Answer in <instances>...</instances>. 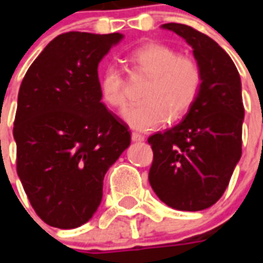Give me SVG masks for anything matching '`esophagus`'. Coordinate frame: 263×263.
<instances>
[{
  "label": "esophagus",
  "instance_id": "1",
  "mask_svg": "<svg viewBox=\"0 0 263 263\" xmlns=\"http://www.w3.org/2000/svg\"><path fill=\"white\" fill-rule=\"evenodd\" d=\"M131 139H132V142H143L144 136L140 135V134H136V132H132Z\"/></svg>",
  "mask_w": 263,
  "mask_h": 263
}]
</instances>
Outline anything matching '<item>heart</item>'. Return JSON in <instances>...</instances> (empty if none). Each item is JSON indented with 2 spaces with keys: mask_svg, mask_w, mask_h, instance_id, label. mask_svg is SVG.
<instances>
[{
  "mask_svg": "<svg viewBox=\"0 0 263 263\" xmlns=\"http://www.w3.org/2000/svg\"><path fill=\"white\" fill-rule=\"evenodd\" d=\"M128 64L136 72L150 76L143 102L128 109L124 120L138 131H154L169 119L183 117L195 103L202 86V73L195 60L180 55L175 47L148 42L129 53ZM101 98L107 106L123 110L127 106L124 76L120 68L109 65L99 78Z\"/></svg>",
  "mask_w": 263,
  "mask_h": 263,
  "instance_id": "heart-1",
  "label": "heart"
}]
</instances>
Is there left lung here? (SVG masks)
I'll list each match as a JSON object with an SVG mask.
<instances>
[{
	"instance_id": "obj_1",
	"label": "left lung",
	"mask_w": 263,
	"mask_h": 263,
	"mask_svg": "<svg viewBox=\"0 0 263 263\" xmlns=\"http://www.w3.org/2000/svg\"><path fill=\"white\" fill-rule=\"evenodd\" d=\"M161 27L192 47L202 86L181 123L148 138L154 153L148 181L171 208L199 212L222 196L241 157L240 75L227 51L208 35L179 23Z\"/></svg>"
}]
</instances>
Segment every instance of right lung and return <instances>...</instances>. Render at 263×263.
Segmentation results:
<instances>
[{
    "label": "right lung",
    "mask_w": 263,
    "mask_h": 263,
    "mask_svg": "<svg viewBox=\"0 0 263 263\" xmlns=\"http://www.w3.org/2000/svg\"><path fill=\"white\" fill-rule=\"evenodd\" d=\"M123 34L65 32L28 68L17 97V175L41 218L60 229L86 224L103 177L131 143L128 125L101 102L98 64Z\"/></svg>",
    "instance_id": "add662e5"
}]
</instances>
